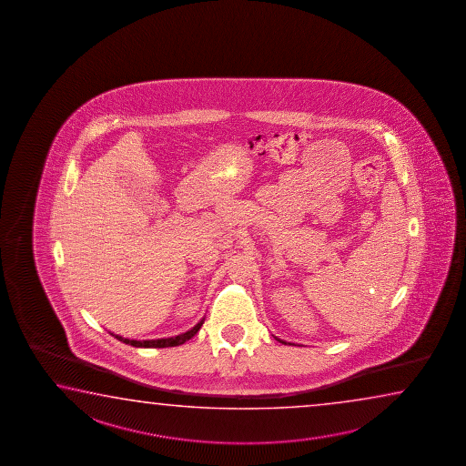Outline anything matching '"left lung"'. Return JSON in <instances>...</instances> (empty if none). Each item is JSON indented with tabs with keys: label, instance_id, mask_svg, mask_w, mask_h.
<instances>
[{
	"label": "left lung",
	"instance_id": "left-lung-1",
	"mask_svg": "<svg viewBox=\"0 0 466 466\" xmlns=\"http://www.w3.org/2000/svg\"><path fill=\"white\" fill-rule=\"evenodd\" d=\"M280 342H282V340H280Z\"/></svg>",
	"mask_w": 466,
	"mask_h": 466
}]
</instances>
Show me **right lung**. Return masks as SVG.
Wrapping results in <instances>:
<instances>
[{"instance_id": "add662e5", "label": "right lung", "mask_w": 466, "mask_h": 466, "mask_svg": "<svg viewBox=\"0 0 466 466\" xmlns=\"http://www.w3.org/2000/svg\"><path fill=\"white\" fill-rule=\"evenodd\" d=\"M202 324H204V319H202L200 323L196 324L190 331L179 334V336H174V338H167V339L130 340L124 339V338H120V336H116V338H117L118 340H122V342H126L128 346H134V348H174V346H181L186 340L192 339V338L198 334V329L202 328Z\"/></svg>"}]
</instances>
